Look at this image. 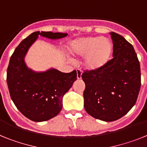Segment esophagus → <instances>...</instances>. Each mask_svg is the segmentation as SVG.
Here are the masks:
<instances>
[{
    "mask_svg": "<svg viewBox=\"0 0 147 147\" xmlns=\"http://www.w3.org/2000/svg\"><path fill=\"white\" fill-rule=\"evenodd\" d=\"M76 74H77V79L78 80H80L82 78V72L80 69H77L76 70Z\"/></svg>",
    "mask_w": 147,
    "mask_h": 147,
    "instance_id": "esophagus-1",
    "label": "esophagus"
}]
</instances>
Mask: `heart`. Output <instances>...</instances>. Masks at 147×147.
Returning <instances> with one entry per match:
<instances>
[{"mask_svg":"<svg viewBox=\"0 0 147 147\" xmlns=\"http://www.w3.org/2000/svg\"><path fill=\"white\" fill-rule=\"evenodd\" d=\"M113 43L108 38L85 37L76 39L71 43V50L75 55L85 56L84 64L90 70H98L110 61Z\"/></svg>","mask_w":147,"mask_h":147,"instance_id":"obj_1","label":"heart"}]
</instances>
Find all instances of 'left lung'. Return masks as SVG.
<instances>
[{
  "label": "left lung",
  "instance_id": "obj_1",
  "mask_svg": "<svg viewBox=\"0 0 147 147\" xmlns=\"http://www.w3.org/2000/svg\"><path fill=\"white\" fill-rule=\"evenodd\" d=\"M113 58L98 70L85 71L84 107L93 118L113 121L129 112L141 88V67L134 48L121 35L110 32Z\"/></svg>",
  "mask_w": 147,
  "mask_h": 147
}]
</instances>
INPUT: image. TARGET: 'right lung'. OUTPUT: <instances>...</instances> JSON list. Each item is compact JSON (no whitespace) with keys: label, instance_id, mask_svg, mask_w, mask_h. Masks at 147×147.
<instances>
[{"label":"right lung","instance_id":"right-lung-1","mask_svg":"<svg viewBox=\"0 0 147 147\" xmlns=\"http://www.w3.org/2000/svg\"><path fill=\"white\" fill-rule=\"evenodd\" d=\"M38 35L60 39L66 33L35 32L18 45L11 56L6 82L11 100L20 112L34 121H45L58 115L62 107V97L76 80V71L62 73L58 70L35 72L26 65L24 57Z\"/></svg>","mask_w":147,"mask_h":147}]
</instances>
